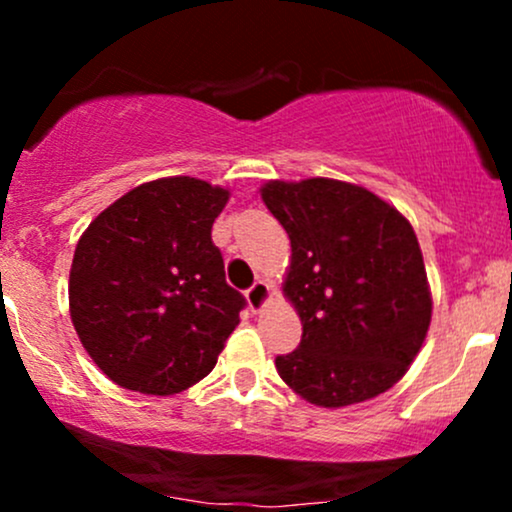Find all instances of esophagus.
<instances>
[{"label": "esophagus", "instance_id": "esophagus-1", "mask_svg": "<svg viewBox=\"0 0 512 512\" xmlns=\"http://www.w3.org/2000/svg\"><path fill=\"white\" fill-rule=\"evenodd\" d=\"M269 296H272V289H269V284H264V281H255V284L250 286L248 291H245V298H248L250 308L255 310H262L264 305H267Z\"/></svg>", "mask_w": 512, "mask_h": 512}]
</instances>
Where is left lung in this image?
I'll use <instances>...</instances> for the list:
<instances>
[{
  "label": "left lung",
  "mask_w": 512,
  "mask_h": 512,
  "mask_svg": "<svg viewBox=\"0 0 512 512\" xmlns=\"http://www.w3.org/2000/svg\"><path fill=\"white\" fill-rule=\"evenodd\" d=\"M260 192L289 233L284 293L303 325L298 349L276 356L281 380L327 409L390 390L431 325L411 223L366 187L342 180H272Z\"/></svg>",
  "instance_id": "8db88e82"
}]
</instances>
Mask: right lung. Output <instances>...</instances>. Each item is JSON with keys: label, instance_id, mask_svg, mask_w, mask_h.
Masks as SVG:
<instances>
[{"label": "right lung", "instance_id": "add662e5", "mask_svg": "<svg viewBox=\"0 0 512 512\" xmlns=\"http://www.w3.org/2000/svg\"><path fill=\"white\" fill-rule=\"evenodd\" d=\"M228 190L175 175L144 182L101 211L74 250L69 313L113 383L175 395L216 366L240 322L211 226Z\"/></svg>", "mask_w": 512, "mask_h": 512}]
</instances>
